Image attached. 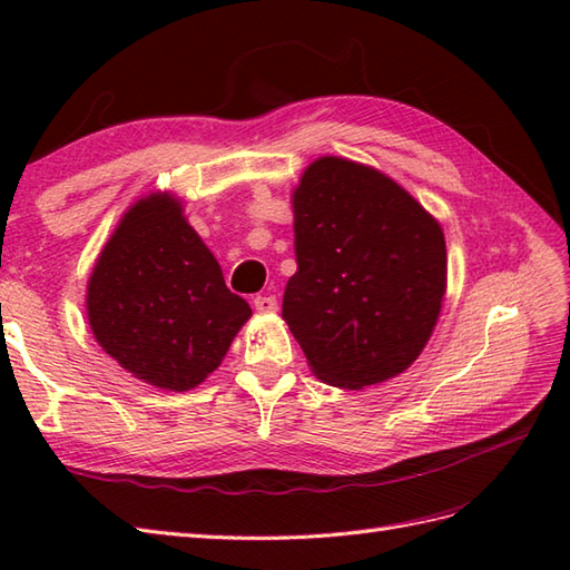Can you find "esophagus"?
<instances>
[{"instance_id":"obj_1","label":"esophagus","mask_w":570,"mask_h":570,"mask_svg":"<svg viewBox=\"0 0 570 570\" xmlns=\"http://www.w3.org/2000/svg\"><path fill=\"white\" fill-rule=\"evenodd\" d=\"M254 308H257L259 313H274L278 308V301L272 294H259V296H254Z\"/></svg>"}]
</instances>
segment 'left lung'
<instances>
[{"label": "left lung", "mask_w": 570, "mask_h": 570, "mask_svg": "<svg viewBox=\"0 0 570 570\" xmlns=\"http://www.w3.org/2000/svg\"><path fill=\"white\" fill-rule=\"evenodd\" d=\"M294 235L282 316L313 374L362 390L404 372L441 313V225L377 168L323 156L294 190Z\"/></svg>", "instance_id": "1"}]
</instances>
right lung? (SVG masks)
<instances>
[{
	"mask_svg": "<svg viewBox=\"0 0 570 570\" xmlns=\"http://www.w3.org/2000/svg\"><path fill=\"white\" fill-rule=\"evenodd\" d=\"M249 316L168 193L131 205L88 282L95 341L135 377L171 392L220 367Z\"/></svg>",
	"mask_w": 570,
	"mask_h": 570,
	"instance_id": "1",
	"label": "right lung"
}]
</instances>
